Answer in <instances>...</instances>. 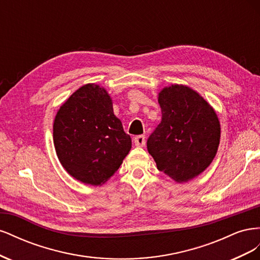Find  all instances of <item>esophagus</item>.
<instances>
[{
	"label": "esophagus",
	"instance_id": "34e87169",
	"mask_svg": "<svg viewBox=\"0 0 260 260\" xmlns=\"http://www.w3.org/2000/svg\"><path fill=\"white\" fill-rule=\"evenodd\" d=\"M135 144L137 146H144L145 145V137L144 136H137L135 138Z\"/></svg>",
	"mask_w": 260,
	"mask_h": 260
}]
</instances>
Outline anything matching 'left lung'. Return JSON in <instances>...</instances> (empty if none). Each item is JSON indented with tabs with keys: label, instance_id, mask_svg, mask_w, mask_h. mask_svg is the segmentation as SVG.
<instances>
[{
	"label": "left lung",
	"instance_id": "8db88e82",
	"mask_svg": "<svg viewBox=\"0 0 260 260\" xmlns=\"http://www.w3.org/2000/svg\"><path fill=\"white\" fill-rule=\"evenodd\" d=\"M158 103L161 121L147 139L157 169L178 182L199 176L215 158L220 123L212 107L185 85L164 88Z\"/></svg>",
	"mask_w": 260,
	"mask_h": 260
}]
</instances>
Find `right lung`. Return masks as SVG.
Returning a JSON list of instances; mask_svg holds the SVG:
<instances>
[{
    "label": "right lung",
    "mask_w": 260,
    "mask_h": 260,
    "mask_svg": "<svg viewBox=\"0 0 260 260\" xmlns=\"http://www.w3.org/2000/svg\"><path fill=\"white\" fill-rule=\"evenodd\" d=\"M53 141L68 174L92 185L111 178L131 149V138L114 115L111 96L100 85L90 83L60 106Z\"/></svg>",
    "instance_id": "add662e5"
}]
</instances>
